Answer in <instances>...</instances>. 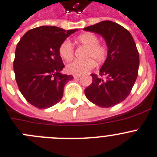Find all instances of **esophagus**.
I'll list each match as a JSON object with an SVG mask.
<instances>
[{
    "instance_id": "34e87169",
    "label": "esophagus",
    "mask_w": 157,
    "mask_h": 157,
    "mask_svg": "<svg viewBox=\"0 0 157 157\" xmlns=\"http://www.w3.org/2000/svg\"><path fill=\"white\" fill-rule=\"evenodd\" d=\"M79 77H80V75H73V78L74 79H78Z\"/></svg>"
}]
</instances>
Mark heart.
<instances>
[{
    "instance_id": "obj_1",
    "label": "heart",
    "mask_w": 157,
    "mask_h": 157,
    "mask_svg": "<svg viewBox=\"0 0 157 157\" xmlns=\"http://www.w3.org/2000/svg\"><path fill=\"white\" fill-rule=\"evenodd\" d=\"M77 42L80 46L86 48L84 51V60H73L66 66V71L74 75H82L92 70L94 67V61L101 63L106 59L108 48L104 44L98 42V37L93 33H84L77 37ZM60 57L66 61L73 58L74 48L71 42L66 40L59 48Z\"/></svg>"
}]
</instances>
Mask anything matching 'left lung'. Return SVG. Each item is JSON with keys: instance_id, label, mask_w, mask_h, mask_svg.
I'll return each mask as SVG.
<instances>
[{"instance_id": "8db88e82", "label": "left lung", "mask_w": 157, "mask_h": 157, "mask_svg": "<svg viewBox=\"0 0 157 157\" xmlns=\"http://www.w3.org/2000/svg\"><path fill=\"white\" fill-rule=\"evenodd\" d=\"M105 39L108 56L99 75L91 73L92 83L84 90L87 99L95 105L109 108L129 95L138 77L139 55L129 31L112 21H102L84 28Z\"/></svg>"}]
</instances>
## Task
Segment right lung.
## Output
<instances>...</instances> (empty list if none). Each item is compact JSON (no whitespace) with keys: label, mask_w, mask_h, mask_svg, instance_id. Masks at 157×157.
<instances>
[{"label":"right lung","mask_w":157,"mask_h":157,"mask_svg":"<svg viewBox=\"0 0 157 157\" xmlns=\"http://www.w3.org/2000/svg\"><path fill=\"white\" fill-rule=\"evenodd\" d=\"M77 29L42 26L27 31L15 49V80L26 101L38 109L53 106L62 99L66 84L73 78L63 74L59 53L62 43Z\"/></svg>","instance_id":"1"}]
</instances>
